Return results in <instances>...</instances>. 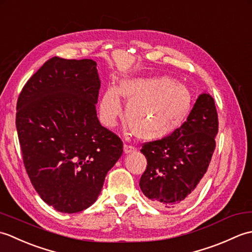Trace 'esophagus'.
Instances as JSON below:
<instances>
[{"label":"esophagus","instance_id":"esophagus-1","mask_svg":"<svg viewBox=\"0 0 252 252\" xmlns=\"http://www.w3.org/2000/svg\"><path fill=\"white\" fill-rule=\"evenodd\" d=\"M123 151H125L126 154H131V153H134L136 151V148L132 145H127V144H125V146H123Z\"/></svg>","mask_w":252,"mask_h":252}]
</instances>
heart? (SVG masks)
<instances>
[{
  "label": "heart",
  "instance_id": "1",
  "mask_svg": "<svg viewBox=\"0 0 252 252\" xmlns=\"http://www.w3.org/2000/svg\"><path fill=\"white\" fill-rule=\"evenodd\" d=\"M120 96L126 101V119L137 138L159 140L173 132L189 110L191 96L183 83L170 77L126 79L108 87L99 101V116L112 126L121 115Z\"/></svg>",
  "mask_w": 252,
  "mask_h": 252
}]
</instances>
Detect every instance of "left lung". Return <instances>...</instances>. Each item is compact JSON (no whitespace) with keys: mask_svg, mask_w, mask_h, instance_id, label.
I'll return each mask as SVG.
<instances>
[{"mask_svg":"<svg viewBox=\"0 0 252 252\" xmlns=\"http://www.w3.org/2000/svg\"><path fill=\"white\" fill-rule=\"evenodd\" d=\"M219 119L215 100L203 93L186 121L161 140L144 143L147 159L140 187L158 207L182 205L199 189L216 148Z\"/></svg>","mask_w":252,"mask_h":252,"instance_id":"obj_1","label":"left lung"}]
</instances>
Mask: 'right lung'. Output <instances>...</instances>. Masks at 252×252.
Here are the masks:
<instances>
[{"label":"right lung","instance_id":"obj_1","mask_svg":"<svg viewBox=\"0 0 252 252\" xmlns=\"http://www.w3.org/2000/svg\"><path fill=\"white\" fill-rule=\"evenodd\" d=\"M99 88L94 61L53 57L19 94L16 127L26 171L60 212L92 206L123 153L121 138L98 121Z\"/></svg>","mask_w":252,"mask_h":252}]
</instances>
